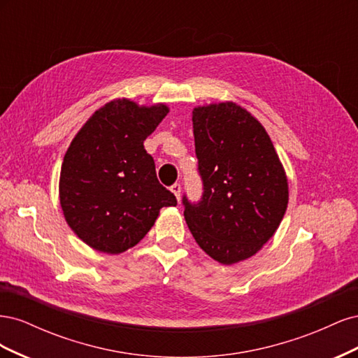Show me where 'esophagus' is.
Returning a JSON list of instances; mask_svg holds the SVG:
<instances>
[{
	"instance_id": "esophagus-1",
	"label": "esophagus",
	"mask_w": 358,
	"mask_h": 358,
	"mask_svg": "<svg viewBox=\"0 0 358 358\" xmlns=\"http://www.w3.org/2000/svg\"><path fill=\"white\" fill-rule=\"evenodd\" d=\"M170 189H171V192L173 194H175V196H176V199L179 200L180 199V183H173V185L170 187Z\"/></svg>"
}]
</instances>
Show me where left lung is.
<instances>
[{
    "instance_id": "1",
    "label": "left lung",
    "mask_w": 358,
    "mask_h": 358,
    "mask_svg": "<svg viewBox=\"0 0 358 358\" xmlns=\"http://www.w3.org/2000/svg\"><path fill=\"white\" fill-rule=\"evenodd\" d=\"M192 128L203 194L197 203L182 197L188 229L216 262H242L284 218V167L264 127L236 103L196 107Z\"/></svg>"
}]
</instances>
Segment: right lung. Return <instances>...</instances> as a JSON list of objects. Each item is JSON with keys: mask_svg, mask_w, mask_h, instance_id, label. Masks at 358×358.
Returning a JSON list of instances; mask_svg holds the SVG:
<instances>
[{"mask_svg": "<svg viewBox=\"0 0 358 358\" xmlns=\"http://www.w3.org/2000/svg\"><path fill=\"white\" fill-rule=\"evenodd\" d=\"M167 113L164 104L113 100L73 138L61 167L59 201L70 229L96 251H127L146 236L161 208L178 204L143 146Z\"/></svg>", "mask_w": 358, "mask_h": 358, "instance_id": "add662e5", "label": "right lung"}]
</instances>
